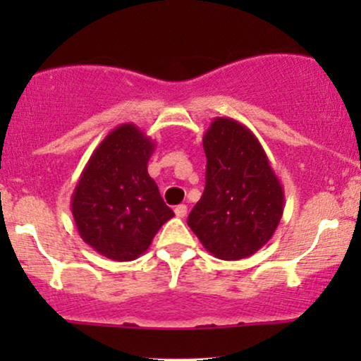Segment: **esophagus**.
<instances>
[{
    "instance_id": "obj_1",
    "label": "esophagus",
    "mask_w": 361,
    "mask_h": 361,
    "mask_svg": "<svg viewBox=\"0 0 361 361\" xmlns=\"http://www.w3.org/2000/svg\"><path fill=\"white\" fill-rule=\"evenodd\" d=\"M186 212H188V209H186V205H178L176 209H175V214H176V217H180V219H183V217H186Z\"/></svg>"
}]
</instances>
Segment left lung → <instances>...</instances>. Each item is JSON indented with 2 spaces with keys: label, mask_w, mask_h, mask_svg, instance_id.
Masks as SVG:
<instances>
[{
  "label": "left lung",
  "mask_w": 361,
  "mask_h": 361,
  "mask_svg": "<svg viewBox=\"0 0 361 361\" xmlns=\"http://www.w3.org/2000/svg\"><path fill=\"white\" fill-rule=\"evenodd\" d=\"M205 190L188 215L190 229L215 258H247L271 239L283 215V186L256 135L217 117L204 135Z\"/></svg>",
  "instance_id": "1"
}]
</instances>
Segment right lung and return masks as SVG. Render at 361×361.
Masks as SVG:
<instances>
[{
    "label": "right lung",
    "instance_id": "add662e5",
    "mask_svg": "<svg viewBox=\"0 0 361 361\" xmlns=\"http://www.w3.org/2000/svg\"><path fill=\"white\" fill-rule=\"evenodd\" d=\"M154 147L137 126L122 123L102 140L82 169L71 212L82 241L105 258H139L161 226L175 217L147 173Z\"/></svg>",
    "mask_w": 361,
    "mask_h": 361
}]
</instances>
